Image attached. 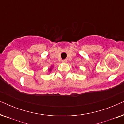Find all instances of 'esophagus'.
Masks as SVG:
<instances>
[{"instance_id":"esophagus-1","label":"esophagus","mask_w":124,"mask_h":124,"mask_svg":"<svg viewBox=\"0 0 124 124\" xmlns=\"http://www.w3.org/2000/svg\"><path fill=\"white\" fill-rule=\"evenodd\" d=\"M67 60H65V59H64V60H62V62H67Z\"/></svg>"}]
</instances>
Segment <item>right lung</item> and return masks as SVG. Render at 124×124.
I'll return each mask as SVG.
<instances>
[{"label": "right lung", "mask_w": 124, "mask_h": 124, "mask_svg": "<svg viewBox=\"0 0 124 124\" xmlns=\"http://www.w3.org/2000/svg\"><path fill=\"white\" fill-rule=\"evenodd\" d=\"M53 67H54L53 65H51V66L50 68L48 69V72H51V70H52V68H53Z\"/></svg>", "instance_id": "right-lung-1"}]
</instances>
